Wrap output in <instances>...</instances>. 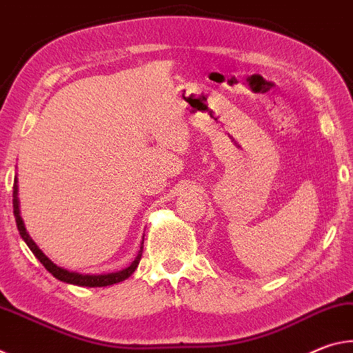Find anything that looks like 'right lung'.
Here are the masks:
<instances>
[{
	"label": "right lung",
	"instance_id": "1",
	"mask_svg": "<svg viewBox=\"0 0 353 353\" xmlns=\"http://www.w3.org/2000/svg\"><path fill=\"white\" fill-rule=\"evenodd\" d=\"M12 205H14V216H15V222H17V228L20 231V236L23 241L26 242V245L30 247V250L36 255L40 263L43 264V268L48 270V272L56 276L57 280H61L63 283H68V285H77V286H88V288H103V286H111L115 285V283H120L131 276V274L134 272L139 265V261L142 258V250H143V238L141 242V247H139V252L136 258L132 259V263L122 270H117V272H109V274H79V272H72V270H67L61 268V265L54 264L51 259L45 255V253L40 250L39 245L32 241V238L28 233L25 228V222L20 216V201H19V178H14V195H12Z\"/></svg>",
	"mask_w": 353,
	"mask_h": 353
}]
</instances>
